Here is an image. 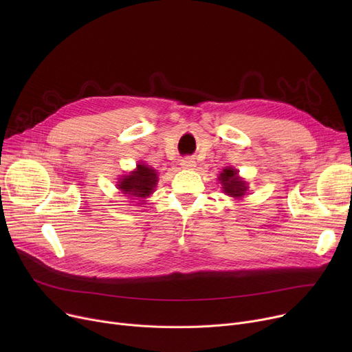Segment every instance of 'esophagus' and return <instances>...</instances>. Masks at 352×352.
I'll return each mask as SVG.
<instances>
[{
    "mask_svg": "<svg viewBox=\"0 0 352 352\" xmlns=\"http://www.w3.org/2000/svg\"><path fill=\"white\" fill-rule=\"evenodd\" d=\"M181 165H182V168L191 170V168H194V166H195V161L191 157H186V158L181 160Z\"/></svg>",
    "mask_w": 352,
    "mask_h": 352,
    "instance_id": "obj_1",
    "label": "esophagus"
}]
</instances>
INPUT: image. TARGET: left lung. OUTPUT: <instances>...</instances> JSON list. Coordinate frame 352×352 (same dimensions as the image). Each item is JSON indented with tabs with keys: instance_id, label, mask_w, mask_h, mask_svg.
Instances as JSON below:
<instances>
[{
	"instance_id": "obj_1",
	"label": "left lung",
	"mask_w": 352,
	"mask_h": 352,
	"mask_svg": "<svg viewBox=\"0 0 352 352\" xmlns=\"http://www.w3.org/2000/svg\"><path fill=\"white\" fill-rule=\"evenodd\" d=\"M221 186H223V191L234 198H243L248 190L247 182L238 177V171L231 168V166H227V168L223 170V173L218 177Z\"/></svg>"
}]
</instances>
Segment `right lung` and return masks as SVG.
<instances>
[{
  "label": "right lung",
  "mask_w": 352,
  "mask_h": 352,
  "mask_svg": "<svg viewBox=\"0 0 352 352\" xmlns=\"http://www.w3.org/2000/svg\"><path fill=\"white\" fill-rule=\"evenodd\" d=\"M157 182L158 174L155 170H153V166L140 162L134 171L120 178L117 187L126 197H135L144 201V198L150 197L154 192Z\"/></svg>",
  "instance_id": "right-lung-1"
}]
</instances>
